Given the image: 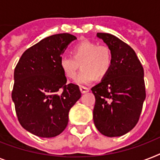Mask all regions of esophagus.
<instances>
[{
  "mask_svg": "<svg viewBox=\"0 0 160 160\" xmlns=\"http://www.w3.org/2000/svg\"><path fill=\"white\" fill-rule=\"evenodd\" d=\"M80 92L82 93V94H85V93L89 92V88L87 87H84V86H80Z\"/></svg>",
  "mask_w": 160,
  "mask_h": 160,
  "instance_id": "34e87169",
  "label": "esophagus"
}]
</instances>
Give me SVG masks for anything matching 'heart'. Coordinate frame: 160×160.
Instances as JSON below:
<instances>
[{
    "instance_id": "b5f03b06",
    "label": "heart",
    "mask_w": 160,
    "mask_h": 160,
    "mask_svg": "<svg viewBox=\"0 0 160 160\" xmlns=\"http://www.w3.org/2000/svg\"><path fill=\"white\" fill-rule=\"evenodd\" d=\"M71 55L72 57L62 56L59 65L63 74L74 80L80 64L82 70L75 80L78 85L90 84L96 77L104 78L111 69L112 52L106 46H98L92 41H84L73 47Z\"/></svg>"
}]
</instances>
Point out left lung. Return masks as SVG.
<instances>
[{"label":"left lung","mask_w":160,"mask_h":160,"mask_svg":"<svg viewBox=\"0 0 160 160\" xmlns=\"http://www.w3.org/2000/svg\"><path fill=\"white\" fill-rule=\"evenodd\" d=\"M110 49L111 69L91 90L95 97L93 119L108 137L122 136L134 128L145 100L144 69L133 49L109 33H97Z\"/></svg>","instance_id":"8db88e82"}]
</instances>
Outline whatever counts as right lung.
<instances>
[{
	"instance_id": "add662e5",
	"label": "right lung",
	"mask_w": 160,
	"mask_h": 160,
	"mask_svg": "<svg viewBox=\"0 0 160 160\" xmlns=\"http://www.w3.org/2000/svg\"><path fill=\"white\" fill-rule=\"evenodd\" d=\"M76 37L68 33L44 38L27 49L14 71L11 97L21 126L41 138L59 135L69 111L81 96L79 86L66 85L60 59Z\"/></svg>"
}]
</instances>
